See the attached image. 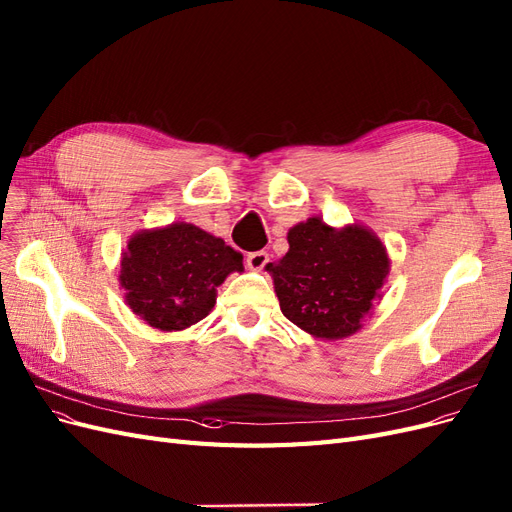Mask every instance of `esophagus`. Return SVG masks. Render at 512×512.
<instances>
[{
  "instance_id": "34e87169",
  "label": "esophagus",
  "mask_w": 512,
  "mask_h": 512,
  "mask_svg": "<svg viewBox=\"0 0 512 512\" xmlns=\"http://www.w3.org/2000/svg\"><path fill=\"white\" fill-rule=\"evenodd\" d=\"M245 262H247V269L262 271L269 262V254L267 252H252V254H247Z\"/></svg>"
}]
</instances>
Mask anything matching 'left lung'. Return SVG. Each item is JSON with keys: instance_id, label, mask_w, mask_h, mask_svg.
<instances>
[{"instance_id": "obj_1", "label": "left lung", "mask_w": 512, "mask_h": 512, "mask_svg": "<svg viewBox=\"0 0 512 512\" xmlns=\"http://www.w3.org/2000/svg\"><path fill=\"white\" fill-rule=\"evenodd\" d=\"M288 252L265 267L282 314L316 339H344L382 299L391 258L363 224L333 228L309 218L288 230Z\"/></svg>"}]
</instances>
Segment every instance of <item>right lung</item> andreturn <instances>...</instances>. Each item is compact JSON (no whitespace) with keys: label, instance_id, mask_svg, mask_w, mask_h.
I'll return each mask as SVG.
<instances>
[{"label":"right lung","instance_id":"right-lung-1","mask_svg":"<svg viewBox=\"0 0 512 512\" xmlns=\"http://www.w3.org/2000/svg\"><path fill=\"white\" fill-rule=\"evenodd\" d=\"M243 271V256L224 239L188 222L138 230L121 252L119 286L132 312L149 327L177 333L203 320L218 286Z\"/></svg>","mask_w":512,"mask_h":512}]
</instances>
